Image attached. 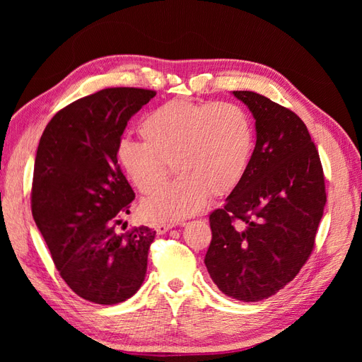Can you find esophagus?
Here are the masks:
<instances>
[{"instance_id":"1","label":"esophagus","mask_w":362,"mask_h":362,"mask_svg":"<svg viewBox=\"0 0 362 362\" xmlns=\"http://www.w3.org/2000/svg\"><path fill=\"white\" fill-rule=\"evenodd\" d=\"M175 226H177L175 223H157L154 228H156L157 234H164V233H168L169 229H172Z\"/></svg>"}]
</instances>
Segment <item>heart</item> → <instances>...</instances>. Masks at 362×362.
<instances>
[{
  "label": "heart",
  "instance_id": "obj_1",
  "mask_svg": "<svg viewBox=\"0 0 362 362\" xmlns=\"http://www.w3.org/2000/svg\"><path fill=\"white\" fill-rule=\"evenodd\" d=\"M145 144L122 140L116 157L145 194L157 192L173 163L180 177L141 205L149 221L177 222L199 213L210 193L223 196L243 180L254 151V129L234 103L172 100L139 125Z\"/></svg>",
  "mask_w": 362,
  "mask_h": 362
}]
</instances>
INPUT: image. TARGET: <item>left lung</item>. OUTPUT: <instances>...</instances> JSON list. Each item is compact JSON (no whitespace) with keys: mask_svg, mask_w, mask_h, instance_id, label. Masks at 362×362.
<instances>
[{"mask_svg":"<svg viewBox=\"0 0 362 362\" xmlns=\"http://www.w3.org/2000/svg\"><path fill=\"white\" fill-rule=\"evenodd\" d=\"M255 119L257 144L243 180L210 214L205 266L222 293L259 302L298 275L314 249L326 192L303 120L249 90L233 92Z\"/></svg>","mask_w":362,"mask_h":362,"instance_id":"obj_1","label":"left lung"}]
</instances>
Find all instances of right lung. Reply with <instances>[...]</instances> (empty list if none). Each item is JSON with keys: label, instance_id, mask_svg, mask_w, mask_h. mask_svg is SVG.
<instances>
[{"label": "right lung", "instance_id": "right-lung-1", "mask_svg": "<svg viewBox=\"0 0 362 362\" xmlns=\"http://www.w3.org/2000/svg\"><path fill=\"white\" fill-rule=\"evenodd\" d=\"M154 96L136 87L84 96L57 112L39 141L33 217L60 276L93 303L124 302L145 281L156 231L144 225L117 231L136 194L116 149L131 116Z\"/></svg>", "mask_w": 362, "mask_h": 362}]
</instances>
